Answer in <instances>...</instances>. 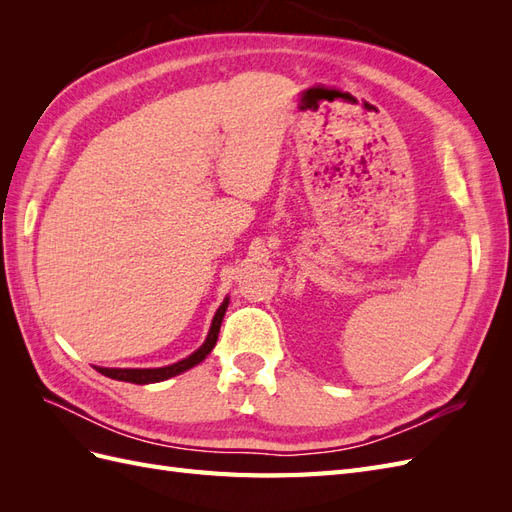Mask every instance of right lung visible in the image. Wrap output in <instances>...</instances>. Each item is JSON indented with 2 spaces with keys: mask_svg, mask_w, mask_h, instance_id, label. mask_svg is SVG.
I'll return each instance as SVG.
<instances>
[{
  "mask_svg": "<svg viewBox=\"0 0 512 512\" xmlns=\"http://www.w3.org/2000/svg\"><path fill=\"white\" fill-rule=\"evenodd\" d=\"M226 307H228V299L220 305L218 312H215L205 344L200 346L194 354H190L188 359H183V361L173 363L168 367H158V369H108V367H96V369L100 371L102 376H108L113 380H121V382H132V384H151V382H162V380H168L173 376H179V374H183V371H188L190 367L198 365L213 350L215 342H218V333H220V327H222Z\"/></svg>",
  "mask_w": 512,
  "mask_h": 512,
  "instance_id": "1",
  "label": "right lung"
}]
</instances>
